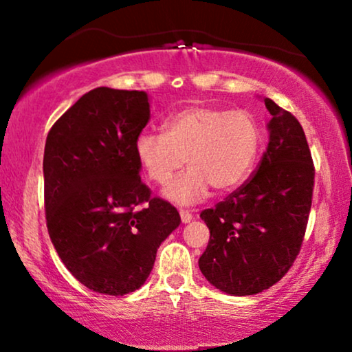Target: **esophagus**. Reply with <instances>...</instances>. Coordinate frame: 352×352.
Returning <instances> with one entry per match:
<instances>
[{"label":"esophagus","mask_w":352,"mask_h":352,"mask_svg":"<svg viewBox=\"0 0 352 352\" xmlns=\"http://www.w3.org/2000/svg\"><path fill=\"white\" fill-rule=\"evenodd\" d=\"M180 218H182V221H184V223H188V221H192L193 215L190 212H187V210H180Z\"/></svg>","instance_id":"1"}]
</instances>
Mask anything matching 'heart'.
Returning a JSON list of instances; mask_svg holds the SVG:
<instances>
[{
	"mask_svg": "<svg viewBox=\"0 0 352 352\" xmlns=\"http://www.w3.org/2000/svg\"><path fill=\"white\" fill-rule=\"evenodd\" d=\"M165 132H140L135 155L145 175L167 184L187 157L188 170L173 179L165 197L179 205H192L215 192L240 187L253 172L263 132L246 111L190 106L165 119Z\"/></svg>",
	"mask_w": 352,
	"mask_h": 352,
	"instance_id": "obj_1",
	"label": "heart"
}]
</instances>
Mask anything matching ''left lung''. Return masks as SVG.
Listing matches in <instances>:
<instances>
[{
    "mask_svg": "<svg viewBox=\"0 0 352 352\" xmlns=\"http://www.w3.org/2000/svg\"><path fill=\"white\" fill-rule=\"evenodd\" d=\"M270 142L256 172L215 208L200 213L210 241L199 266L220 292L261 293L288 273L301 250L311 210L314 165L301 124L265 99Z\"/></svg>",
    "mask_w": 352,
    "mask_h": 352,
    "instance_id": "obj_1",
    "label": "left lung"
}]
</instances>
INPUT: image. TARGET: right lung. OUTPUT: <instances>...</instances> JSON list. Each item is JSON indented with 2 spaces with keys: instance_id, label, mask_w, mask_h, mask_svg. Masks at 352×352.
Masks as SVG:
<instances>
[{
  "instance_id": "right-lung-1",
  "label": "right lung",
  "mask_w": 352,
  "mask_h": 352,
  "mask_svg": "<svg viewBox=\"0 0 352 352\" xmlns=\"http://www.w3.org/2000/svg\"><path fill=\"white\" fill-rule=\"evenodd\" d=\"M151 119L144 91L98 87L52 125L44 147L51 241L76 280L124 296L151 274L157 248L180 225L140 180L135 139Z\"/></svg>"
}]
</instances>
